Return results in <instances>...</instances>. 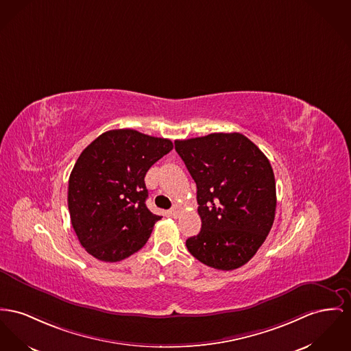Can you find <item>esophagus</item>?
Returning a JSON list of instances; mask_svg holds the SVG:
<instances>
[{
	"instance_id": "1",
	"label": "esophagus",
	"mask_w": 351,
	"mask_h": 351,
	"mask_svg": "<svg viewBox=\"0 0 351 351\" xmlns=\"http://www.w3.org/2000/svg\"><path fill=\"white\" fill-rule=\"evenodd\" d=\"M182 209V206L180 205V204H176L171 209H170V215L171 217H174V218H177L178 215H180V211Z\"/></svg>"
}]
</instances>
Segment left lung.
Here are the masks:
<instances>
[{
	"instance_id": "8db88e82",
	"label": "left lung",
	"mask_w": 351,
	"mask_h": 351,
	"mask_svg": "<svg viewBox=\"0 0 351 351\" xmlns=\"http://www.w3.org/2000/svg\"><path fill=\"white\" fill-rule=\"evenodd\" d=\"M176 150L197 185L202 229L187 250L218 270L247 263L270 232L277 206L267 157L241 133L177 140Z\"/></svg>"
}]
</instances>
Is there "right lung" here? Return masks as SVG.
I'll return each instance as SVG.
<instances>
[{
    "instance_id": "add662e5",
    "label": "right lung",
    "mask_w": 351,
    "mask_h": 351,
    "mask_svg": "<svg viewBox=\"0 0 351 351\" xmlns=\"http://www.w3.org/2000/svg\"><path fill=\"white\" fill-rule=\"evenodd\" d=\"M173 149L166 138L133 129L102 133L71 170L68 206L82 247L104 262L134 254L161 219L146 208L145 176Z\"/></svg>"
}]
</instances>
